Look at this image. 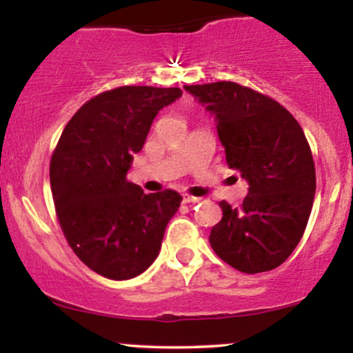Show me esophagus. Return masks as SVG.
<instances>
[{
  "label": "esophagus",
  "mask_w": 353,
  "mask_h": 353,
  "mask_svg": "<svg viewBox=\"0 0 353 353\" xmlns=\"http://www.w3.org/2000/svg\"><path fill=\"white\" fill-rule=\"evenodd\" d=\"M199 201H201L199 197L189 196V194H182V202H184V204H196V202Z\"/></svg>",
  "instance_id": "esophagus-1"
}]
</instances>
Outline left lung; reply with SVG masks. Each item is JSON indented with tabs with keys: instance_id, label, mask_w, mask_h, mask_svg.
<instances>
[{
	"instance_id": "8db88e82",
	"label": "left lung",
	"mask_w": 353,
	"mask_h": 353,
	"mask_svg": "<svg viewBox=\"0 0 353 353\" xmlns=\"http://www.w3.org/2000/svg\"><path fill=\"white\" fill-rule=\"evenodd\" d=\"M216 116L225 161L249 182L241 208L219 202L209 242L245 274L272 270L303 236L315 194V165L301 124L282 104L230 81L184 86Z\"/></svg>"
}]
</instances>
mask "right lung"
<instances>
[{"label":"right lung","mask_w":353,"mask_h":353,"mask_svg":"<svg viewBox=\"0 0 353 353\" xmlns=\"http://www.w3.org/2000/svg\"><path fill=\"white\" fill-rule=\"evenodd\" d=\"M179 88L121 86L89 99L64 128L50 179L61 230L89 269L112 281L143 274L156 261L181 194H144L125 181L157 112Z\"/></svg>","instance_id":"add662e5"}]
</instances>
